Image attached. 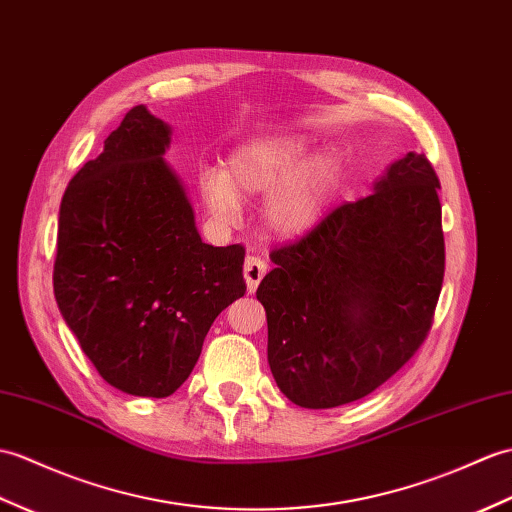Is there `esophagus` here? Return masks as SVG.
<instances>
[{
    "label": "esophagus",
    "instance_id": "esophagus-1",
    "mask_svg": "<svg viewBox=\"0 0 512 512\" xmlns=\"http://www.w3.org/2000/svg\"><path fill=\"white\" fill-rule=\"evenodd\" d=\"M268 264L261 257H246L244 261V279L248 285V292H255L259 281L264 279Z\"/></svg>",
    "mask_w": 512,
    "mask_h": 512
}]
</instances>
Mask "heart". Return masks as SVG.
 I'll return each mask as SVG.
<instances>
[{"mask_svg": "<svg viewBox=\"0 0 512 512\" xmlns=\"http://www.w3.org/2000/svg\"><path fill=\"white\" fill-rule=\"evenodd\" d=\"M310 146L303 139L283 137L251 141L233 152L229 174L222 168L200 172V192L213 218L233 224L240 218L238 192L248 196L270 194L264 218L281 235H299L323 216L336 194L340 163L334 154H316L307 159Z\"/></svg>", "mask_w": 512, "mask_h": 512, "instance_id": "heart-1", "label": "heart"}]
</instances>
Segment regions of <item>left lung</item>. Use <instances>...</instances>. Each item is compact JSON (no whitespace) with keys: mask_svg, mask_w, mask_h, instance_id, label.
Masks as SVG:
<instances>
[{"mask_svg":"<svg viewBox=\"0 0 512 512\" xmlns=\"http://www.w3.org/2000/svg\"><path fill=\"white\" fill-rule=\"evenodd\" d=\"M438 189L430 159L408 152L373 194L272 248L257 299L272 377L296 406L371 395L425 342L445 275Z\"/></svg>","mask_w":512,"mask_h":512,"instance_id":"1","label":"left lung"}]
</instances>
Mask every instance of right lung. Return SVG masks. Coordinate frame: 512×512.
I'll return each instance as SVG.
<instances>
[{
    "instance_id": "1",
    "label": "right lung",
    "mask_w": 512,
    "mask_h": 512,
    "mask_svg": "<svg viewBox=\"0 0 512 512\" xmlns=\"http://www.w3.org/2000/svg\"><path fill=\"white\" fill-rule=\"evenodd\" d=\"M170 128L133 106L61 202L54 296L95 371L135 397H170L213 320L246 294L244 246L200 240L163 161Z\"/></svg>"
}]
</instances>
